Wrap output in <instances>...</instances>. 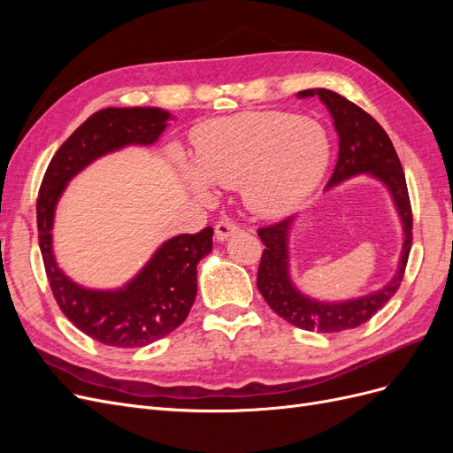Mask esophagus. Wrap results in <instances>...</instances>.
<instances>
[{"label": "esophagus", "mask_w": 453, "mask_h": 453, "mask_svg": "<svg viewBox=\"0 0 453 453\" xmlns=\"http://www.w3.org/2000/svg\"><path fill=\"white\" fill-rule=\"evenodd\" d=\"M240 232V226L232 221V219H223V221H219L217 225H215V236H217V240H226V238H230V236H234V234H238Z\"/></svg>", "instance_id": "1"}]
</instances>
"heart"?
I'll return each mask as SVG.
<instances>
[{
  "label": "heart",
  "instance_id": "1",
  "mask_svg": "<svg viewBox=\"0 0 453 453\" xmlns=\"http://www.w3.org/2000/svg\"><path fill=\"white\" fill-rule=\"evenodd\" d=\"M331 157L325 128L310 117L245 111L205 122L195 134L193 185L234 187L260 213L293 210L318 187Z\"/></svg>",
  "mask_w": 453,
  "mask_h": 453
}]
</instances>
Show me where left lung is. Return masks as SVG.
Listing matches in <instances>:
<instances>
[{
  "label": "left lung",
  "mask_w": 453,
  "mask_h": 453,
  "mask_svg": "<svg viewBox=\"0 0 453 453\" xmlns=\"http://www.w3.org/2000/svg\"><path fill=\"white\" fill-rule=\"evenodd\" d=\"M300 98L318 96L334 119L338 132V158L326 187H333L357 173H370L386 183L399 210L404 243L399 270L395 278L381 291L366 295L357 300L338 304H325L300 295L289 281V265H287V236L295 217H285L278 223L260 226L257 234L265 243L263 257L257 272V287L268 306L280 318L303 331L342 333L366 323L376 311L386 306L399 289L404 278L410 248H412V205H410L408 187L401 160L378 122L357 104L344 96L326 88H308L298 92Z\"/></svg>",
  "instance_id": "8db88e82"
}]
</instances>
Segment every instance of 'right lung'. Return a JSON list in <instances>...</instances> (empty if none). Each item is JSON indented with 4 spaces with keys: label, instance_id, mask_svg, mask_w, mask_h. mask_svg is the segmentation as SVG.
Instances as JSON below:
<instances>
[{
    "label": "right lung",
    "instance_id": "add662e5",
    "mask_svg": "<svg viewBox=\"0 0 453 453\" xmlns=\"http://www.w3.org/2000/svg\"><path fill=\"white\" fill-rule=\"evenodd\" d=\"M170 115L157 107H107L88 117L43 175L37 196L39 250L50 291L62 313L81 333L115 348H143L180 326L196 298V265L211 251L213 228L168 240L125 289L88 291L67 280L54 263L50 228L65 183L87 164L128 143L149 145Z\"/></svg>",
    "mask_w": 453,
    "mask_h": 453
}]
</instances>
